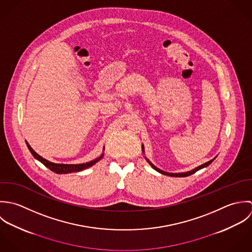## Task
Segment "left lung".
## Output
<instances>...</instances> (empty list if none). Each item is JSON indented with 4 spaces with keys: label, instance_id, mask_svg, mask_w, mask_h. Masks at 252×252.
I'll use <instances>...</instances> for the list:
<instances>
[{
    "label": "left lung",
    "instance_id": "1",
    "mask_svg": "<svg viewBox=\"0 0 252 252\" xmlns=\"http://www.w3.org/2000/svg\"><path fill=\"white\" fill-rule=\"evenodd\" d=\"M142 152H143V154H145V150H144V146H143V144H142ZM145 158H146V160L149 162V164L151 165L152 167L155 169V170H157L158 172H159V173H161V174H164V175H168V176H171V177H186V176H189V175H191V174H193V173H195V172H197L198 170H200L201 168H204V167H206V166H208L214 159H215V158H212V159H210V160H208V161H206V162H204V163H202L201 165H199V166H197V167H195L194 169H191V170H189V171H186V172H177V173H172V172H166V171H163V170H161V169H159V168H158L156 165H154L153 163H152L151 161L146 158V157H144Z\"/></svg>",
    "mask_w": 252,
    "mask_h": 252
}]
</instances>
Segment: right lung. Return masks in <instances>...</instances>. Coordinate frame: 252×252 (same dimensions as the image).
I'll return each mask as SVG.
<instances>
[{
  "label": "right lung",
  "mask_w": 252,
  "mask_h": 252,
  "mask_svg": "<svg viewBox=\"0 0 252 252\" xmlns=\"http://www.w3.org/2000/svg\"><path fill=\"white\" fill-rule=\"evenodd\" d=\"M26 144H27V147L29 149V151L31 152V154L34 156V158L36 159H38L39 161H41L43 164H45L48 168H50L51 171L57 173V174H66V173H71V172H78V171H81V170H84V169H87L91 166H93L94 164H95L97 161H99L101 158H103L104 156V153H102L100 155V157H98L97 158L94 159V160H91L89 162H86V163H79V164H65V163H55V162H52L50 161L46 158H44L43 157H41L39 154H37L36 152L34 151L31 146L28 144V142L26 141ZM105 148L103 147V150Z\"/></svg>",
  "instance_id": "1"
}]
</instances>
